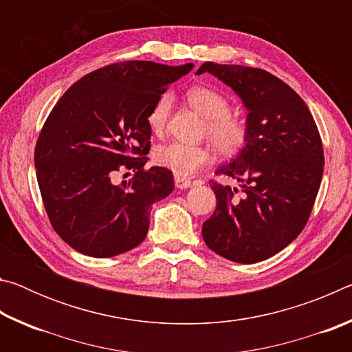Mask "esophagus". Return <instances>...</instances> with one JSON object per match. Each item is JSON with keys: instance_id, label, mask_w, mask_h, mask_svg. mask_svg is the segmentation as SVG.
Here are the masks:
<instances>
[{"instance_id": "esophagus-1", "label": "esophagus", "mask_w": 352, "mask_h": 352, "mask_svg": "<svg viewBox=\"0 0 352 352\" xmlns=\"http://www.w3.org/2000/svg\"><path fill=\"white\" fill-rule=\"evenodd\" d=\"M190 186H192V183H190L189 180H186V178L175 177V188H178V189H188Z\"/></svg>"}]
</instances>
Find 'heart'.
<instances>
[{
  "label": "heart",
  "mask_w": 352,
  "mask_h": 352,
  "mask_svg": "<svg viewBox=\"0 0 352 352\" xmlns=\"http://www.w3.org/2000/svg\"><path fill=\"white\" fill-rule=\"evenodd\" d=\"M186 98L189 105L206 119L205 135L220 155L231 157L247 144L250 133L247 119L230 113V100L225 94L210 87H192L188 90ZM170 109L172 96L169 93L162 94L152 105L147 122L153 133L163 132ZM153 160L177 177H190L208 163L210 148L174 141L155 148Z\"/></svg>",
  "instance_id": "obj_1"
}]
</instances>
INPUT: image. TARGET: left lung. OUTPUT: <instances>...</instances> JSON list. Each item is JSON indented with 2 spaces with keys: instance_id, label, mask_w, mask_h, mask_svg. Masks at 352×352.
<instances>
[{
  "instance_id": "left-lung-1",
  "label": "left lung",
  "mask_w": 352,
  "mask_h": 352,
  "mask_svg": "<svg viewBox=\"0 0 352 352\" xmlns=\"http://www.w3.org/2000/svg\"><path fill=\"white\" fill-rule=\"evenodd\" d=\"M216 76L248 110V141L216 174L237 188L211 180L217 199L201 234L223 258L254 264L296 239L311 216L323 177V144L307 105L276 76L259 68L206 62L195 74Z\"/></svg>"
}]
</instances>
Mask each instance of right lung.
<instances>
[{"label":"right lung","instance_id":"add662e5","mask_svg":"<svg viewBox=\"0 0 352 352\" xmlns=\"http://www.w3.org/2000/svg\"><path fill=\"white\" fill-rule=\"evenodd\" d=\"M192 63L109 65L82 77L58 99L35 146V169L52 228L77 252L111 258L144 241L155 201L174 190L172 172L144 169L147 115L169 83ZM133 170L115 185L116 171Z\"/></svg>","mask_w":352,"mask_h":352}]
</instances>
